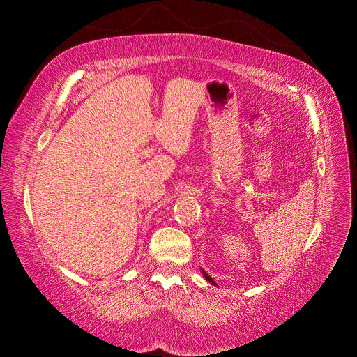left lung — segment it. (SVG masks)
<instances>
[{
	"mask_svg": "<svg viewBox=\"0 0 357 357\" xmlns=\"http://www.w3.org/2000/svg\"><path fill=\"white\" fill-rule=\"evenodd\" d=\"M201 271H202V274H204V277H205V280H207V282H210V283H211V284H214V286H215V283H214V282H213V278H211V277H210V275H208V274H207V273H205V271H204V269H202V268H201Z\"/></svg>",
	"mask_w": 357,
	"mask_h": 357,
	"instance_id": "obj_1",
	"label": "left lung"
}]
</instances>
